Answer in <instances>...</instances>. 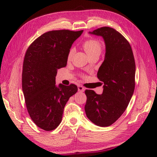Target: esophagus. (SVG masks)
<instances>
[{"mask_svg":"<svg viewBox=\"0 0 157 157\" xmlns=\"http://www.w3.org/2000/svg\"><path fill=\"white\" fill-rule=\"evenodd\" d=\"M78 88V91L79 92H84V90H85V88L84 87H82V86H79Z\"/></svg>","mask_w":157,"mask_h":157,"instance_id":"1","label":"esophagus"}]
</instances>
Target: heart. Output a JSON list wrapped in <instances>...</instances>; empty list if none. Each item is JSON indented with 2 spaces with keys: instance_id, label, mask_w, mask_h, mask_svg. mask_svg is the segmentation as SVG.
Returning <instances> with one entry per match:
<instances>
[{
  "instance_id": "obj_1",
  "label": "heart",
  "mask_w": 157,
  "mask_h": 157,
  "mask_svg": "<svg viewBox=\"0 0 157 157\" xmlns=\"http://www.w3.org/2000/svg\"><path fill=\"white\" fill-rule=\"evenodd\" d=\"M83 48H84V51L87 53L88 56L95 55V54H101V50H102V46L101 44L98 40L94 39H91L86 40L84 44H83ZM73 53V49H71L68 54L67 59L69 60L71 59L72 55Z\"/></svg>"
}]
</instances>
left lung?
Listing matches in <instances>:
<instances>
[{
  "instance_id": "8db88e82",
  "label": "left lung",
  "mask_w": 157,
  "mask_h": 157,
  "mask_svg": "<svg viewBox=\"0 0 157 157\" xmlns=\"http://www.w3.org/2000/svg\"><path fill=\"white\" fill-rule=\"evenodd\" d=\"M101 36L105 44V60L97 73L103 92L86 90L85 112L95 125L107 127L115 123L129 103L135 88L136 64L128 40L115 29L102 27L89 32Z\"/></svg>"
}]
</instances>
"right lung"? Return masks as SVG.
Listing matches in <instances>:
<instances>
[{
    "mask_svg": "<svg viewBox=\"0 0 157 157\" xmlns=\"http://www.w3.org/2000/svg\"><path fill=\"white\" fill-rule=\"evenodd\" d=\"M83 30L50 31L33 42L23 64L22 90L28 111L35 124L51 131L61 123L63 109L78 92L74 84L56 85L57 69L65 67L73 43Z\"/></svg>",
    "mask_w": 157,
    "mask_h": 157,
    "instance_id": "obj_1",
    "label": "right lung"
}]
</instances>
